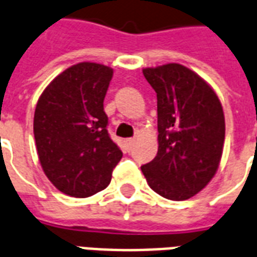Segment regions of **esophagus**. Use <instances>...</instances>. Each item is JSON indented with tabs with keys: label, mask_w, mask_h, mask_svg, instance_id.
Instances as JSON below:
<instances>
[{
	"label": "esophagus",
	"mask_w": 257,
	"mask_h": 257,
	"mask_svg": "<svg viewBox=\"0 0 257 257\" xmlns=\"http://www.w3.org/2000/svg\"><path fill=\"white\" fill-rule=\"evenodd\" d=\"M124 143H125V146H126V148H128V150H131L133 146V143H135V139H125Z\"/></svg>",
	"instance_id": "obj_1"
}]
</instances>
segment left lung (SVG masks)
<instances>
[{
	"label": "left lung",
	"instance_id": "left-lung-1",
	"mask_svg": "<svg viewBox=\"0 0 257 257\" xmlns=\"http://www.w3.org/2000/svg\"><path fill=\"white\" fill-rule=\"evenodd\" d=\"M158 97V142L155 159L142 166L155 193L185 201L214 176L225 140L224 110L214 90L178 63L144 68Z\"/></svg>",
	"mask_w": 257,
	"mask_h": 257
}]
</instances>
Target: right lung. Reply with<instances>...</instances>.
Masks as SVG:
<instances>
[{
  "label": "right lung",
  "instance_id": "right-lung-1",
  "mask_svg": "<svg viewBox=\"0 0 257 257\" xmlns=\"http://www.w3.org/2000/svg\"><path fill=\"white\" fill-rule=\"evenodd\" d=\"M107 66L83 62L59 74L39 98L33 133L43 171L75 198L106 189L122 152L107 133Z\"/></svg>",
  "mask_w": 257,
  "mask_h": 257
}]
</instances>
